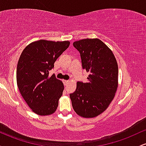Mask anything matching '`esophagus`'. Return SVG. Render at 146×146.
I'll return each instance as SVG.
<instances>
[{
    "mask_svg": "<svg viewBox=\"0 0 146 146\" xmlns=\"http://www.w3.org/2000/svg\"><path fill=\"white\" fill-rule=\"evenodd\" d=\"M68 82H69V80H64V85H67Z\"/></svg>",
    "mask_w": 146,
    "mask_h": 146,
    "instance_id": "obj_1",
    "label": "esophagus"
}]
</instances>
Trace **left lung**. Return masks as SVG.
Wrapping results in <instances>:
<instances>
[{
  "label": "left lung",
  "mask_w": 146,
  "mask_h": 146,
  "mask_svg": "<svg viewBox=\"0 0 146 146\" xmlns=\"http://www.w3.org/2000/svg\"><path fill=\"white\" fill-rule=\"evenodd\" d=\"M80 52L84 69L89 72L88 82H78L70 94L75 113L85 118L98 116L108 107L118 86V65L113 52L98 38L73 42Z\"/></svg>",
  "instance_id": "8db88e82"
}]
</instances>
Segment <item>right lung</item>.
Masks as SVG:
<instances>
[{
	"label": "right lung",
	"instance_id": "obj_1",
	"mask_svg": "<svg viewBox=\"0 0 146 146\" xmlns=\"http://www.w3.org/2000/svg\"><path fill=\"white\" fill-rule=\"evenodd\" d=\"M68 41L33 42L22 52L16 69L18 89L29 108L39 115L55 113L62 95L63 83L49 71L69 46Z\"/></svg>",
	"mask_w": 146,
	"mask_h": 146
}]
</instances>
